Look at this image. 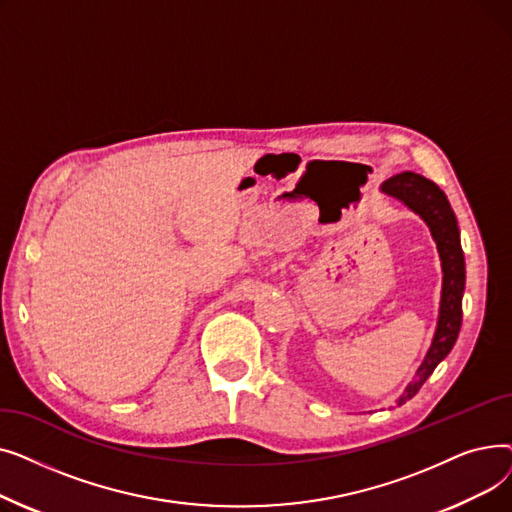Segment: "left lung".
Returning <instances> with one entry per match:
<instances>
[{"label": "left lung", "mask_w": 512, "mask_h": 512, "mask_svg": "<svg viewBox=\"0 0 512 512\" xmlns=\"http://www.w3.org/2000/svg\"><path fill=\"white\" fill-rule=\"evenodd\" d=\"M382 191L400 199L409 205L415 213H419L425 224L432 230V236L438 245V253L442 259V301H440V317L438 330L432 346L417 369L415 380L407 386L400 396V405L411 400L419 388L425 384L429 375L434 373L438 363L452 351L456 336L461 332L463 321V290H465V257L461 249L459 226H456L454 211L440 191V186L413 172H402L388 178L382 184Z\"/></svg>", "instance_id": "obj_1"}]
</instances>
